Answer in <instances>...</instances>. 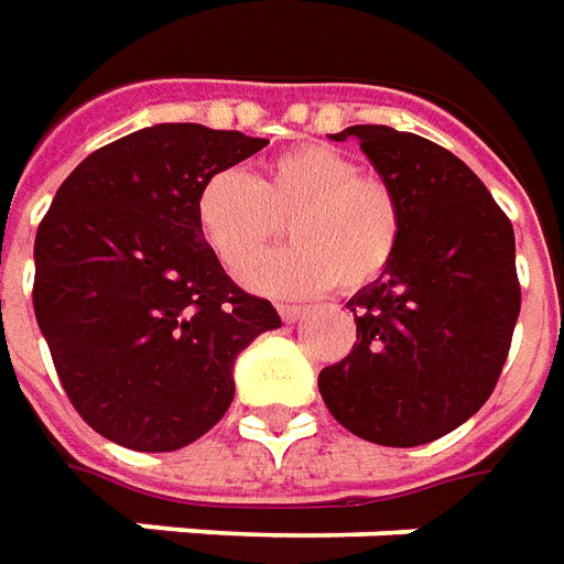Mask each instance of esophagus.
<instances>
[{"label": "esophagus", "instance_id": "esophagus-1", "mask_svg": "<svg viewBox=\"0 0 564 564\" xmlns=\"http://www.w3.org/2000/svg\"><path fill=\"white\" fill-rule=\"evenodd\" d=\"M303 313H306V306H297V303H282V306H279L282 322H297Z\"/></svg>", "mask_w": 564, "mask_h": 564}]
</instances>
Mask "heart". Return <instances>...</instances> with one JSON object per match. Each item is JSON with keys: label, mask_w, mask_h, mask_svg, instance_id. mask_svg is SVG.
I'll list each match as a JSON object with an SVG mask.
<instances>
[{"label": "heart", "mask_w": 564, "mask_h": 564, "mask_svg": "<svg viewBox=\"0 0 564 564\" xmlns=\"http://www.w3.org/2000/svg\"><path fill=\"white\" fill-rule=\"evenodd\" d=\"M194 215L218 261L237 270L281 236L295 242L256 259L239 279L258 294L306 297L339 282L346 291L373 285L398 258L403 209L398 191L334 145H297L263 163L258 178L218 170L197 191Z\"/></svg>", "instance_id": "heart-1"}]
</instances>
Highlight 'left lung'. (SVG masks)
I'll list each match as a JSON object with an SVG mask.
<instances>
[{
  "instance_id": "1",
  "label": "left lung",
  "mask_w": 564,
  "mask_h": 564,
  "mask_svg": "<svg viewBox=\"0 0 564 564\" xmlns=\"http://www.w3.org/2000/svg\"><path fill=\"white\" fill-rule=\"evenodd\" d=\"M358 139L398 191V258L346 303L358 343L318 373L343 429L379 446H419L458 429L489 401L519 318L513 227L453 151L416 133L358 123Z\"/></svg>"
}]
</instances>
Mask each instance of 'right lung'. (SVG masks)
<instances>
[{
    "label": "right lung",
    "mask_w": 564,
    "mask_h": 564,
    "mask_svg": "<svg viewBox=\"0 0 564 564\" xmlns=\"http://www.w3.org/2000/svg\"><path fill=\"white\" fill-rule=\"evenodd\" d=\"M267 139L154 123L94 151L35 234V322L72 406L135 453L203 437L234 401V361L282 325L225 273L194 215L199 185Z\"/></svg>",
    "instance_id": "obj_1"
}]
</instances>
